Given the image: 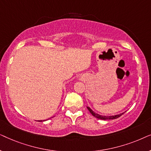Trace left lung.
Masks as SVG:
<instances>
[{
	"label": "left lung",
	"instance_id": "1",
	"mask_svg": "<svg viewBox=\"0 0 151 151\" xmlns=\"http://www.w3.org/2000/svg\"><path fill=\"white\" fill-rule=\"evenodd\" d=\"M86 107H87L88 110L89 111V112L91 113L92 115H93V116L95 117H96V118L100 119H103V120H106V119H117V118H118L119 117H120L124 113H124H119V114H117V115H109V116H107V115H102L98 114V113H95L94 111H93L92 109L90 108V107H88V106H86Z\"/></svg>",
	"mask_w": 151,
	"mask_h": 151
}]
</instances>
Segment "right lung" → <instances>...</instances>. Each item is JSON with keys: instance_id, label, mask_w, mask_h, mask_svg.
<instances>
[{"instance_id": "1", "label": "right lung", "mask_w": 151, "mask_h": 151, "mask_svg": "<svg viewBox=\"0 0 151 151\" xmlns=\"http://www.w3.org/2000/svg\"><path fill=\"white\" fill-rule=\"evenodd\" d=\"M45 121H46V120H39L38 122H45Z\"/></svg>"}]
</instances>
